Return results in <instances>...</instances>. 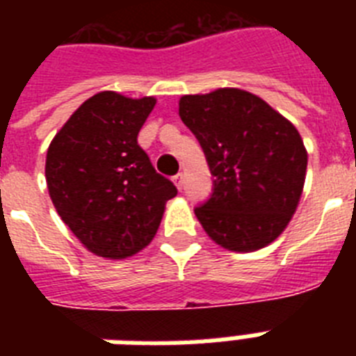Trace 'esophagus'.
<instances>
[{"instance_id": "esophagus-1", "label": "esophagus", "mask_w": 356, "mask_h": 356, "mask_svg": "<svg viewBox=\"0 0 356 356\" xmlns=\"http://www.w3.org/2000/svg\"><path fill=\"white\" fill-rule=\"evenodd\" d=\"M183 181H184L183 173H177V175L173 177V183H175V186H177L179 190H183Z\"/></svg>"}]
</instances>
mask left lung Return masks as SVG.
Returning a JSON list of instances; mask_svg holds the SVG:
<instances>
[{
    "mask_svg": "<svg viewBox=\"0 0 356 356\" xmlns=\"http://www.w3.org/2000/svg\"><path fill=\"white\" fill-rule=\"evenodd\" d=\"M179 116L200 142L214 177L211 197L194 209L207 234L243 253L273 242L303 192L307 149L298 129L238 88L183 96Z\"/></svg>",
    "mask_w": 356,
    "mask_h": 356,
    "instance_id": "left-lung-1",
    "label": "left lung"
}]
</instances>
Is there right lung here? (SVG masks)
<instances>
[{"instance_id":"right-lung-1","label":"right lung","mask_w":356,"mask_h":356,"mask_svg":"<svg viewBox=\"0 0 356 356\" xmlns=\"http://www.w3.org/2000/svg\"><path fill=\"white\" fill-rule=\"evenodd\" d=\"M153 97L99 92L53 138L46 181L58 216L105 259H125L153 240L175 184L151 164L138 133Z\"/></svg>"}]
</instances>
